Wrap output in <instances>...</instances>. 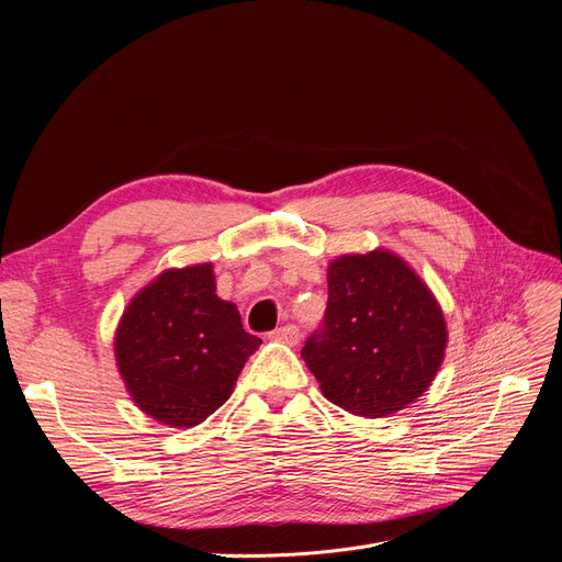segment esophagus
Here are the masks:
<instances>
[{
  "label": "esophagus",
  "mask_w": 562,
  "mask_h": 562,
  "mask_svg": "<svg viewBox=\"0 0 562 562\" xmlns=\"http://www.w3.org/2000/svg\"><path fill=\"white\" fill-rule=\"evenodd\" d=\"M269 337L273 341H282V344L293 346V344H299L301 330H299V326H293V323H289V326H282V328H276L273 333H269Z\"/></svg>",
  "instance_id": "esophagus-1"
}]
</instances>
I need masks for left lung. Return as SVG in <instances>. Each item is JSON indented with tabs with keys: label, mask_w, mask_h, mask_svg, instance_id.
Instances as JSON below:
<instances>
[{
	"label": "left lung",
	"mask_w": 562,
	"mask_h": 562,
	"mask_svg": "<svg viewBox=\"0 0 562 562\" xmlns=\"http://www.w3.org/2000/svg\"><path fill=\"white\" fill-rule=\"evenodd\" d=\"M445 348V314L401 257L373 250L330 263L328 307L303 346L328 401L387 417L430 387Z\"/></svg>",
	"instance_id": "8db88e82"
}]
</instances>
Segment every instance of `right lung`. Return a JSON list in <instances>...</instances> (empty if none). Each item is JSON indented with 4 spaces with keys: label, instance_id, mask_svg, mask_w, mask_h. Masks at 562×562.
Segmentation results:
<instances>
[{
    "label": "right lung",
    "instance_id": "1",
    "mask_svg": "<svg viewBox=\"0 0 562 562\" xmlns=\"http://www.w3.org/2000/svg\"><path fill=\"white\" fill-rule=\"evenodd\" d=\"M261 344L216 296L212 263L161 273L130 303L115 360L136 405L172 428L198 426L229 398Z\"/></svg>",
    "mask_w": 562,
    "mask_h": 562
}]
</instances>
